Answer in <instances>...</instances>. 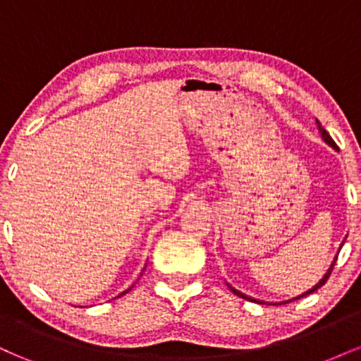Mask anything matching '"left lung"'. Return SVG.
Wrapping results in <instances>:
<instances>
[{"mask_svg": "<svg viewBox=\"0 0 361 361\" xmlns=\"http://www.w3.org/2000/svg\"><path fill=\"white\" fill-rule=\"evenodd\" d=\"M317 128H319V132H321V135H322V139H324V142H326V144H329V146H331V147H333V149H336V151H338V146H336V142H334V140H333V139H331V135H329V134H327V132H326V128H324V127H322V126H321V123H319V120H317ZM341 246H343V244H341ZM334 263H336V259H334V261H333V263H331L329 270H327V271L324 273V276H322V279H321V280H319V281H317V283H316V285H314V287H312V288H309V290H307V292L300 293V295L293 297V299H290V300H285V302H275V304H273V305L287 304V302L297 300V299H300V297H305V295H309V293L316 292V290H317V288H321V287H322V285H324V283H326V281H327V279H329L331 271H333V267H334ZM227 287H229V288H231V292H233V293H234V295L241 297V299H246V300H250V302H256V304H267V302H263V300H256V299H252V297H247V295H244V293H243V292H239V290H235V288H233V287H231V285H229V283H227ZM270 305H271V304H270Z\"/></svg>", "mask_w": 361, "mask_h": 361, "instance_id": "1", "label": "left lung"}]
</instances>
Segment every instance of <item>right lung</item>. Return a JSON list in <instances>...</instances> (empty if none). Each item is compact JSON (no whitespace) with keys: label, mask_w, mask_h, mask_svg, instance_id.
<instances>
[{"label":"right lung","mask_w":361,"mask_h":361,"mask_svg":"<svg viewBox=\"0 0 361 361\" xmlns=\"http://www.w3.org/2000/svg\"><path fill=\"white\" fill-rule=\"evenodd\" d=\"M130 288H132V287H130ZM130 288H127V290H126V292H122V293H120V295H123V293H127V292H128V290H130ZM120 295H118V297H120Z\"/></svg>","instance_id":"add662e5"}]
</instances>
